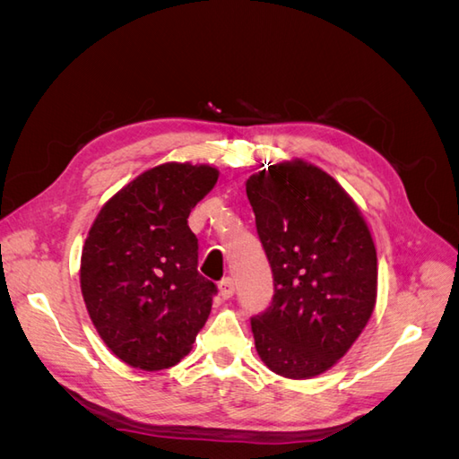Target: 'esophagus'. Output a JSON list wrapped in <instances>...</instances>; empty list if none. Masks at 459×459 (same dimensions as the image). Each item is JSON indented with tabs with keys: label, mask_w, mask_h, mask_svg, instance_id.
<instances>
[{
	"label": "esophagus",
	"mask_w": 459,
	"mask_h": 459,
	"mask_svg": "<svg viewBox=\"0 0 459 459\" xmlns=\"http://www.w3.org/2000/svg\"><path fill=\"white\" fill-rule=\"evenodd\" d=\"M218 289H220V297L221 299H230L235 293V283H233L231 277H224V280L220 281Z\"/></svg>",
	"instance_id": "1"
}]
</instances>
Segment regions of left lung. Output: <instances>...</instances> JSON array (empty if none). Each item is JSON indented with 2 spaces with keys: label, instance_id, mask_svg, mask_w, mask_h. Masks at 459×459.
Listing matches in <instances>:
<instances>
[{
  "label": "left lung",
  "instance_id": "obj_1",
  "mask_svg": "<svg viewBox=\"0 0 459 459\" xmlns=\"http://www.w3.org/2000/svg\"><path fill=\"white\" fill-rule=\"evenodd\" d=\"M273 275L270 307L251 319L260 359L310 379L349 352L377 299V253L366 220L335 179L290 160L247 179Z\"/></svg>",
  "mask_w": 459,
  "mask_h": 459
}]
</instances>
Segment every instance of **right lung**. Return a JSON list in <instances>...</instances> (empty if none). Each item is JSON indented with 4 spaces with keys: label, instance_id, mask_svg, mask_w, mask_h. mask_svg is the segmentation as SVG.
Here are the masks:
<instances>
[{
    "label": "right lung",
    "instance_id": "1",
    "mask_svg": "<svg viewBox=\"0 0 459 459\" xmlns=\"http://www.w3.org/2000/svg\"><path fill=\"white\" fill-rule=\"evenodd\" d=\"M216 179L206 164L155 166L110 197L88 233L82 297L100 337L132 368L176 366L211 314L216 285L197 272L187 218Z\"/></svg>",
    "mask_w": 459,
    "mask_h": 459
}]
</instances>
